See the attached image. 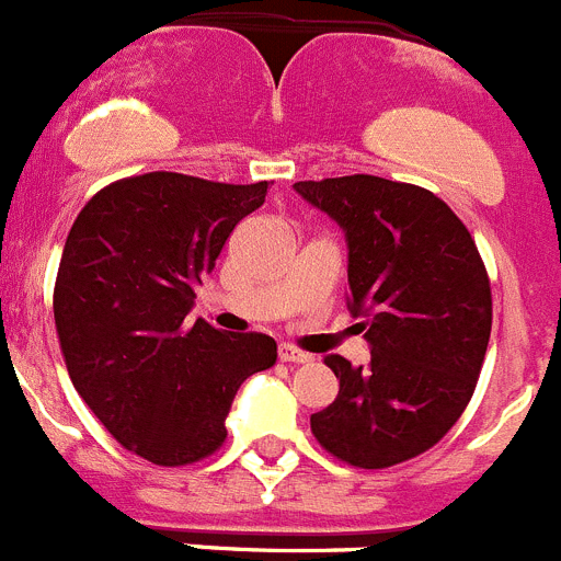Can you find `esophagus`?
<instances>
[{"label": "esophagus", "instance_id": "1", "mask_svg": "<svg viewBox=\"0 0 561 561\" xmlns=\"http://www.w3.org/2000/svg\"><path fill=\"white\" fill-rule=\"evenodd\" d=\"M279 359L282 363H290V365H301V363H312V354L301 352L296 345H279Z\"/></svg>", "mask_w": 561, "mask_h": 561}]
</instances>
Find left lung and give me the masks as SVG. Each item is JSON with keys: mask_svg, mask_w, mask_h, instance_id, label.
<instances>
[{"mask_svg": "<svg viewBox=\"0 0 561 561\" xmlns=\"http://www.w3.org/2000/svg\"><path fill=\"white\" fill-rule=\"evenodd\" d=\"M293 187L345 232L348 310L370 345L365 368L323 359L340 390L310 417L312 434L354 468L407 462L446 437L479 381L493 329L479 249L426 187L370 174Z\"/></svg>", "mask_w": 561, "mask_h": 561, "instance_id": "1", "label": "left lung"}]
</instances>
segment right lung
Listing matches in <instances>:
<instances>
[{"mask_svg": "<svg viewBox=\"0 0 561 561\" xmlns=\"http://www.w3.org/2000/svg\"><path fill=\"white\" fill-rule=\"evenodd\" d=\"M268 182L151 171L102 187L66 238L55 327L77 392L127 451L198 462L227 439L238 387L276 363L274 337L187 321L204 274Z\"/></svg>", "mask_w": 561, "mask_h": 561, "instance_id": "add662e5", "label": "right lung"}]
</instances>
